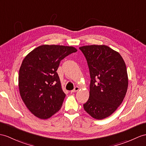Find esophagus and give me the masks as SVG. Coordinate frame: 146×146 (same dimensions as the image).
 Masks as SVG:
<instances>
[{
	"label": "esophagus",
	"mask_w": 146,
	"mask_h": 146,
	"mask_svg": "<svg viewBox=\"0 0 146 146\" xmlns=\"http://www.w3.org/2000/svg\"><path fill=\"white\" fill-rule=\"evenodd\" d=\"M79 90V87H74V90H71V93H74V92H77V91Z\"/></svg>",
	"instance_id": "esophagus-1"
}]
</instances>
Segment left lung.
Listing matches in <instances>:
<instances>
[{
	"instance_id": "obj_1",
	"label": "left lung",
	"mask_w": 146,
	"mask_h": 146,
	"mask_svg": "<svg viewBox=\"0 0 146 146\" xmlns=\"http://www.w3.org/2000/svg\"><path fill=\"white\" fill-rule=\"evenodd\" d=\"M79 49L87 59L90 76V95L84 108L92 118L103 119L121 104L128 86L126 66L119 53L105 45Z\"/></svg>"
}]
</instances>
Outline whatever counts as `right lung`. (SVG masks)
<instances>
[{
  "label": "right lung",
  "mask_w": 146,
  "mask_h": 146,
  "mask_svg": "<svg viewBox=\"0 0 146 146\" xmlns=\"http://www.w3.org/2000/svg\"><path fill=\"white\" fill-rule=\"evenodd\" d=\"M77 51L72 46L44 44L24 58L19 70L20 94L35 116L48 119L61 109L66 94L56 71L61 60Z\"/></svg>",
  "instance_id": "add662e5"
}]
</instances>
